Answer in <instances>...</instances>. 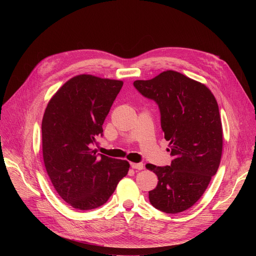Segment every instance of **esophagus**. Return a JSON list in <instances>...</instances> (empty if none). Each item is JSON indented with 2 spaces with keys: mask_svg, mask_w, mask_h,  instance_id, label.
Masks as SVG:
<instances>
[{
  "mask_svg": "<svg viewBox=\"0 0 256 256\" xmlns=\"http://www.w3.org/2000/svg\"><path fill=\"white\" fill-rule=\"evenodd\" d=\"M132 168L134 169H137V170H142L144 168L143 163H130Z\"/></svg>",
  "mask_w": 256,
  "mask_h": 256,
  "instance_id": "1",
  "label": "esophagus"
}]
</instances>
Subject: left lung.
I'll return each mask as SVG.
<instances>
[{"label":"left lung","mask_w":256,"mask_h":256,"mask_svg":"<svg viewBox=\"0 0 256 256\" xmlns=\"http://www.w3.org/2000/svg\"><path fill=\"white\" fill-rule=\"evenodd\" d=\"M134 86L158 104L173 156L170 166L146 165L158 180L148 192L150 201L167 214L184 212L204 195L220 165L223 130L218 102L204 84L174 70L137 80Z\"/></svg>","instance_id":"1"}]
</instances>
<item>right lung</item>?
<instances>
[{
	"instance_id": "1",
	"label": "right lung",
	"mask_w": 256,
	"mask_h": 256,
	"mask_svg": "<svg viewBox=\"0 0 256 256\" xmlns=\"http://www.w3.org/2000/svg\"><path fill=\"white\" fill-rule=\"evenodd\" d=\"M124 82L78 74L50 100L42 118V156L48 176L70 206H102L130 169L126 160L96 154L91 148Z\"/></svg>"
}]
</instances>
